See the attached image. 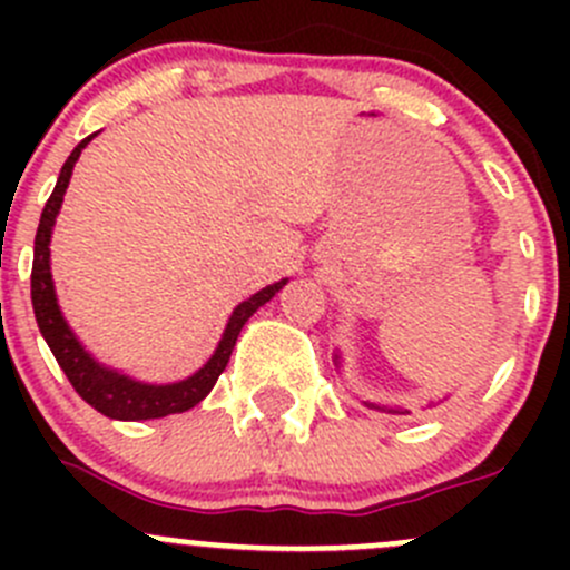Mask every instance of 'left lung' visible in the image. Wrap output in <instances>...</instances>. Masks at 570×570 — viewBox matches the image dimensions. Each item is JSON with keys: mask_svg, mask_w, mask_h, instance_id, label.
<instances>
[{"mask_svg": "<svg viewBox=\"0 0 570 570\" xmlns=\"http://www.w3.org/2000/svg\"><path fill=\"white\" fill-rule=\"evenodd\" d=\"M336 366H342V355H338V353H336ZM444 400H446V396H444ZM439 402H441V400H439ZM364 405H366V407H375V411L400 413V416H402V413H407V411H402V407H392V405H377V402H364Z\"/></svg>", "mask_w": 570, "mask_h": 570, "instance_id": "obj_1", "label": "left lung"}]
</instances>
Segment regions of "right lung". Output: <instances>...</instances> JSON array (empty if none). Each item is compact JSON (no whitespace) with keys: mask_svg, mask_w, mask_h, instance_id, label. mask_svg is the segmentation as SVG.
I'll return each instance as SVG.
<instances>
[{"mask_svg":"<svg viewBox=\"0 0 570 570\" xmlns=\"http://www.w3.org/2000/svg\"><path fill=\"white\" fill-rule=\"evenodd\" d=\"M96 135L85 137L77 148L71 151V157L62 165L60 178L55 184V193L49 195L43 206V215H40L38 234H36V258H32V308H36V320L40 333H43L46 344L55 353L57 364L66 372V377L71 381V386L77 389V394L88 402L90 407H96L99 413H105L109 419H118V422H142V419H163L170 413H184L189 407L198 405L206 394L215 389L217 377L226 370L228 358H232V350L237 344L239 331L245 327L253 314L269 303L275 297V292L284 289L289 284V278H281L275 284L264 286L256 295H250L248 301L239 303L232 312V317L226 322V331H223L220 342H217L212 358L200 366L195 375L184 377L176 383H142L135 377L124 375L120 370L101 364L99 358H94L88 347L77 338V333L71 331L68 320L62 317L60 303H57L55 281H51V232H55V220L60 215L62 195H66L68 181H71L73 165H77L82 148L94 140Z\"/></svg>","mask_w":570,"mask_h":570,"instance_id":"right-lung-1","label":"right lung"}]
</instances>
